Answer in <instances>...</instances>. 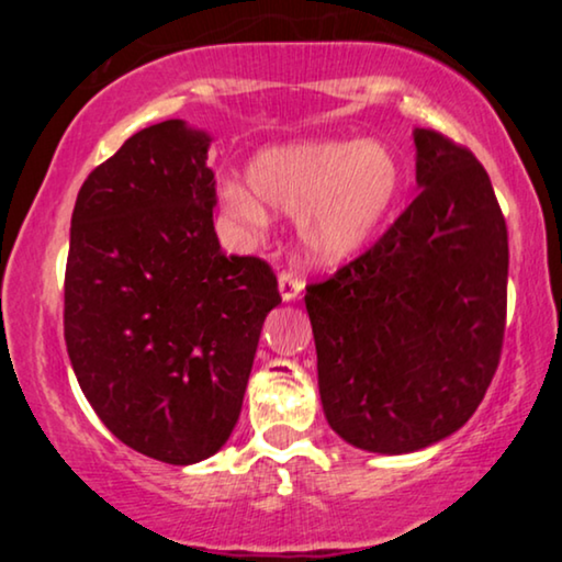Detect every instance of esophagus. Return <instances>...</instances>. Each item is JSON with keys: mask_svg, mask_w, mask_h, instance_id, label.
I'll use <instances>...</instances> for the list:
<instances>
[{"mask_svg": "<svg viewBox=\"0 0 562 562\" xmlns=\"http://www.w3.org/2000/svg\"><path fill=\"white\" fill-rule=\"evenodd\" d=\"M279 291H281L283 302H294V299H299V294L304 291V281L299 279L296 273H281L279 276Z\"/></svg>", "mask_w": 562, "mask_h": 562, "instance_id": "1", "label": "esophagus"}]
</instances>
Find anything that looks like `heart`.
<instances>
[{"instance_id": "heart-1", "label": "heart", "mask_w": 562, "mask_h": 562, "mask_svg": "<svg viewBox=\"0 0 562 562\" xmlns=\"http://www.w3.org/2000/svg\"><path fill=\"white\" fill-rule=\"evenodd\" d=\"M248 187L227 181L222 212L258 233L268 207L296 214L299 243L319 266H342L363 252L402 196L396 153L379 140H304L260 150L248 166Z\"/></svg>"}]
</instances>
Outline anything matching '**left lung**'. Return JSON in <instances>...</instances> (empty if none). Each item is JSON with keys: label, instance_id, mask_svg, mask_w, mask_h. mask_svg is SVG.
<instances>
[{"label": "left lung", "instance_id": "8db88e82", "mask_svg": "<svg viewBox=\"0 0 562 562\" xmlns=\"http://www.w3.org/2000/svg\"><path fill=\"white\" fill-rule=\"evenodd\" d=\"M414 148L419 196L304 296L329 427L381 456L458 432L504 340L509 240L488 173L435 130H414Z\"/></svg>", "mask_w": 562, "mask_h": 562}]
</instances>
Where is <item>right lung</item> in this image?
<instances>
[{
  "mask_svg": "<svg viewBox=\"0 0 562 562\" xmlns=\"http://www.w3.org/2000/svg\"><path fill=\"white\" fill-rule=\"evenodd\" d=\"M212 135L166 120L127 137L83 181L71 214L64 335L91 409L160 463L229 440L279 283L214 233Z\"/></svg>",
  "mask_w": 562,
  "mask_h": 562,
  "instance_id": "obj_1",
  "label": "right lung"
}]
</instances>
